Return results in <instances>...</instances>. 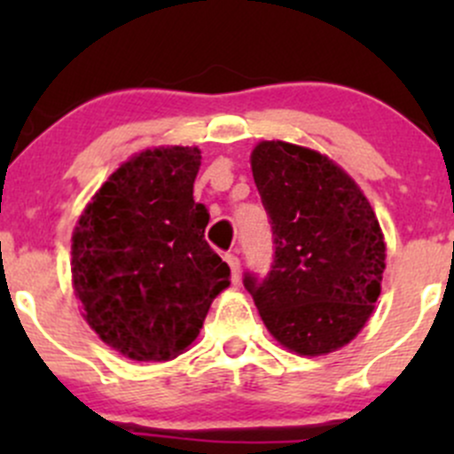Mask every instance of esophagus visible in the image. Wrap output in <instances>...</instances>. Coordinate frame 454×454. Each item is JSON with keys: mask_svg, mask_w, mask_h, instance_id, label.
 Returning a JSON list of instances; mask_svg holds the SVG:
<instances>
[{"mask_svg": "<svg viewBox=\"0 0 454 454\" xmlns=\"http://www.w3.org/2000/svg\"><path fill=\"white\" fill-rule=\"evenodd\" d=\"M223 259H226V263L231 265L232 283H237V281H239V272H241V261H239V256H237V254H226V256H223Z\"/></svg>", "mask_w": 454, "mask_h": 454, "instance_id": "34e87169", "label": "esophagus"}]
</instances>
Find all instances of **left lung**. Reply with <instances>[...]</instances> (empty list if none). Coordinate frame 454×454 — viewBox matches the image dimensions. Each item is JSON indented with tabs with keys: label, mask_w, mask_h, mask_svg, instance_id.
I'll list each match as a JSON object with an SVG mask.
<instances>
[{
	"label": "left lung",
	"mask_w": 454,
	"mask_h": 454,
	"mask_svg": "<svg viewBox=\"0 0 454 454\" xmlns=\"http://www.w3.org/2000/svg\"><path fill=\"white\" fill-rule=\"evenodd\" d=\"M270 217L268 277L246 272L268 332L299 356H323L358 336L387 268L378 217L360 186L308 146L263 140L250 155Z\"/></svg>",
	"instance_id": "1"
}]
</instances>
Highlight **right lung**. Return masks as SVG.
<instances>
[{
	"instance_id": "obj_1",
	"label": "right lung",
	"mask_w": 454,
	"mask_h": 454,
	"mask_svg": "<svg viewBox=\"0 0 454 454\" xmlns=\"http://www.w3.org/2000/svg\"><path fill=\"white\" fill-rule=\"evenodd\" d=\"M198 146L140 151L85 206L72 235V283L100 340L138 363H164L198 338L231 268L204 239L193 200Z\"/></svg>"
}]
</instances>
